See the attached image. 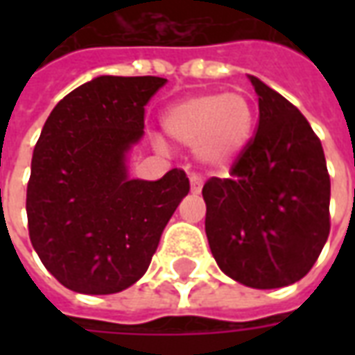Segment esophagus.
<instances>
[{
	"instance_id": "esophagus-1",
	"label": "esophagus",
	"mask_w": 355,
	"mask_h": 355,
	"mask_svg": "<svg viewBox=\"0 0 355 355\" xmlns=\"http://www.w3.org/2000/svg\"><path fill=\"white\" fill-rule=\"evenodd\" d=\"M190 186H192V192L193 193H200L201 192V186H203V180H201L200 175H196V173H192V175H190Z\"/></svg>"
}]
</instances>
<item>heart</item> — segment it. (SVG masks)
Wrapping results in <instances>:
<instances>
[{"mask_svg": "<svg viewBox=\"0 0 355 355\" xmlns=\"http://www.w3.org/2000/svg\"><path fill=\"white\" fill-rule=\"evenodd\" d=\"M257 106L243 91L201 93L173 104L163 129L182 144H196L200 159L223 165L238 157L253 139Z\"/></svg>", "mask_w": 355, "mask_h": 355, "instance_id": "heart-1", "label": "heart"}]
</instances>
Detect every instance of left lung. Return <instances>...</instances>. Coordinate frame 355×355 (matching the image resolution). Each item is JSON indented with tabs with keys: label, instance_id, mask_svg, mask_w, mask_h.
<instances>
[{
	"label": "left lung",
	"instance_id": "obj_1",
	"mask_svg": "<svg viewBox=\"0 0 355 355\" xmlns=\"http://www.w3.org/2000/svg\"><path fill=\"white\" fill-rule=\"evenodd\" d=\"M259 125L230 177L203 186L205 234L224 274L254 289L302 279L331 230V178L318 135L297 106L251 76Z\"/></svg>",
	"mask_w": 355,
	"mask_h": 355
}]
</instances>
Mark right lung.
I'll list each match as a JSON object with an SVG mask.
<instances>
[{"label":"right lung","instance_id":"right-lung-1","mask_svg":"<svg viewBox=\"0 0 355 355\" xmlns=\"http://www.w3.org/2000/svg\"><path fill=\"white\" fill-rule=\"evenodd\" d=\"M167 83L155 76H101L68 93L43 125L26 190L30 241L64 287L112 295L139 282L163 228L190 192L182 169L131 180L127 150L144 106Z\"/></svg>","mask_w":355,"mask_h":355}]
</instances>
